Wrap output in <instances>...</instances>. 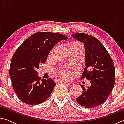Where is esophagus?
Instances as JSON below:
<instances>
[{
	"label": "esophagus",
	"instance_id": "1",
	"mask_svg": "<svg viewBox=\"0 0 124 124\" xmlns=\"http://www.w3.org/2000/svg\"><path fill=\"white\" fill-rule=\"evenodd\" d=\"M61 82L63 83L64 84H66V85H70V83H68V82H67V81H66L62 80V81H61Z\"/></svg>",
	"mask_w": 124,
	"mask_h": 124
}]
</instances>
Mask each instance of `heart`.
Listing matches in <instances>:
<instances>
[{
	"label": "heart",
	"instance_id": "heart-1",
	"mask_svg": "<svg viewBox=\"0 0 124 124\" xmlns=\"http://www.w3.org/2000/svg\"><path fill=\"white\" fill-rule=\"evenodd\" d=\"M75 43H77V42H75ZM61 74L63 77L65 78H70L72 75V73L69 70H64L63 72H61Z\"/></svg>",
	"mask_w": 124,
	"mask_h": 124
}]
</instances>
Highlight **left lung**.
<instances>
[{
    "label": "left lung",
    "mask_w": 124,
    "mask_h": 124,
    "mask_svg": "<svg viewBox=\"0 0 124 124\" xmlns=\"http://www.w3.org/2000/svg\"><path fill=\"white\" fill-rule=\"evenodd\" d=\"M72 37L84 43L86 66L81 79L86 78L91 86L85 89L77 101L85 108L97 107L106 101L115 84V68L109 54L102 44L91 35L76 33Z\"/></svg>",
    "instance_id": "8db88e82"
}]
</instances>
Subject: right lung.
Listing matches in <instances>:
<instances>
[{"label": "right lung", "instance_id": "add662e5", "mask_svg": "<svg viewBox=\"0 0 124 124\" xmlns=\"http://www.w3.org/2000/svg\"><path fill=\"white\" fill-rule=\"evenodd\" d=\"M68 38L59 33L38 32L28 37L12 56L9 74L13 89L22 102L41 103L51 95L56 83L51 79L40 80L36 71L44 63L52 48Z\"/></svg>", "mask_w": 124, "mask_h": 124}]
</instances>
